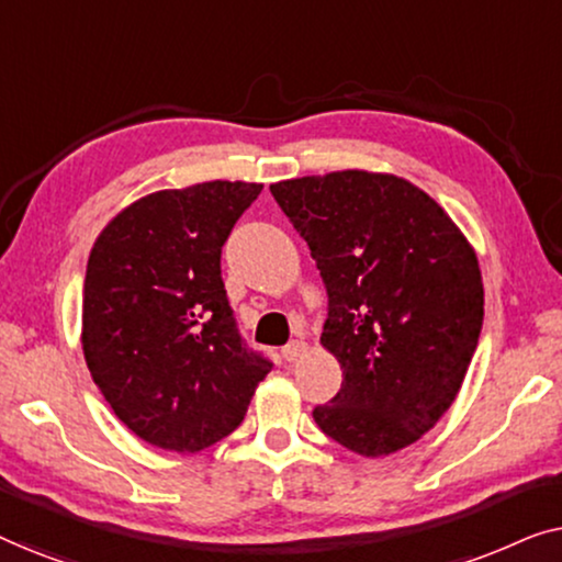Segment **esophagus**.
<instances>
[{
  "label": "esophagus",
  "instance_id": "34e87169",
  "mask_svg": "<svg viewBox=\"0 0 562 562\" xmlns=\"http://www.w3.org/2000/svg\"><path fill=\"white\" fill-rule=\"evenodd\" d=\"M306 350H310V348H306L304 340H291L286 348H283V358H286L289 363H296L299 358L306 356Z\"/></svg>",
  "mask_w": 562,
  "mask_h": 562
}]
</instances>
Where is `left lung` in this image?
<instances>
[{
    "mask_svg": "<svg viewBox=\"0 0 562 562\" xmlns=\"http://www.w3.org/2000/svg\"><path fill=\"white\" fill-rule=\"evenodd\" d=\"M271 194L329 296L319 342L340 363L342 386L314 422L366 458L409 448L456 402L479 345L473 245L432 196L394 173L302 176L271 183Z\"/></svg>",
    "mask_w": 562,
    "mask_h": 562,
    "instance_id": "8db88e82",
    "label": "left lung"
}]
</instances>
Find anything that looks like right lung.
<instances>
[{"label":"right lung","mask_w":562,"mask_h":562,"mask_svg":"<svg viewBox=\"0 0 562 562\" xmlns=\"http://www.w3.org/2000/svg\"><path fill=\"white\" fill-rule=\"evenodd\" d=\"M263 183L204 181L137 199L89 252L81 345L127 429L199 452L240 425L271 363L245 348L222 283L227 235Z\"/></svg>","instance_id":"add662e5"}]
</instances>
